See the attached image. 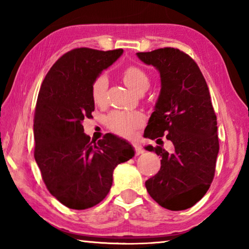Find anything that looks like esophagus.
<instances>
[{
	"label": "esophagus",
	"mask_w": 249,
	"mask_h": 249,
	"mask_svg": "<svg viewBox=\"0 0 249 249\" xmlns=\"http://www.w3.org/2000/svg\"><path fill=\"white\" fill-rule=\"evenodd\" d=\"M133 147L135 149V154L136 155H141V154H142V151H144L142 148L141 144H138V142H133Z\"/></svg>",
	"instance_id": "obj_1"
}]
</instances>
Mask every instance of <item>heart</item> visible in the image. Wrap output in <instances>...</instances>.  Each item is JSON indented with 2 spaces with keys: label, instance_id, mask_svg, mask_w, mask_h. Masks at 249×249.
Segmentation results:
<instances>
[{
  "label": "heart",
  "instance_id": "1",
  "mask_svg": "<svg viewBox=\"0 0 249 249\" xmlns=\"http://www.w3.org/2000/svg\"><path fill=\"white\" fill-rule=\"evenodd\" d=\"M123 80L130 89L136 91L147 90L149 87V77L144 69L137 66H129L123 71ZM108 80L105 74H100L94 79L91 87L92 99L96 105H103L107 100ZM145 117L140 112L115 111L107 117V126L113 132L120 135L129 134L133 129L144 123Z\"/></svg>",
  "mask_w": 249,
  "mask_h": 249
}]
</instances>
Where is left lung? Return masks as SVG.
I'll use <instances>...</instances> for the list:
<instances>
[{"label":"left lung","mask_w":249,"mask_h":249,"mask_svg":"<svg viewBox=\"0 0 249 249\" xmlns=\"http://www.w3.org/2000/svg\"><path fill=\"white\" fill-rule=\"evenodd\" d=\"M160 73L161 89L145 137L174 144L172 153L161 146H147L161 157L158 174L145 182L149 196L162 208H191L209 190L220 149L216 115L208 84L196 61L179 49L160 48L137 53Z\"/></svg>","instance_id":"8db88e82"}]
</instances>
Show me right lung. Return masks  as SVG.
I'll return each instance as SVG.
<instances>
[{"instance_id": "obj_1", "label": "right lung", "mask_w": 249, "mask_h": 249, "mask_svg": "<svg viewBox=\"0 0 249 249\" xmlns=\"http://www.w3.org/2000/svg\"><path fill=\"white\" fill-rule=\"evenodd\" d=\"M123 49L75 48L54 62L46 74L34 115V157L48 191L73 210H86L107 196L115 167L134 157L132 145L112 134L90 140L84 117L94 111V79Z\"/></svg>"}]
</instances>
